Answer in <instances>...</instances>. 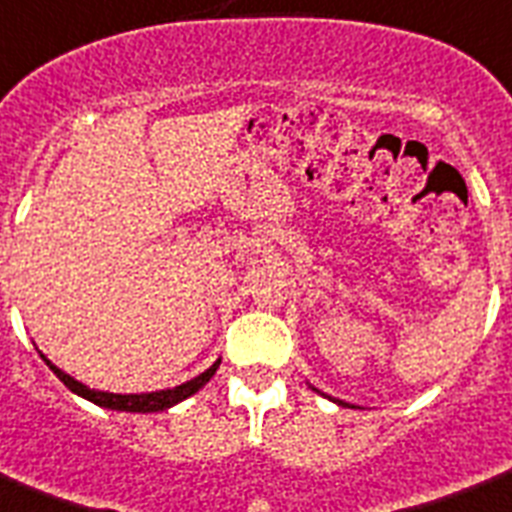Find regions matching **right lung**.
Masks as SVG:
<instances>
[{
    "label": "right lung",
    "instance_id": "1",
    "mask_svg": "<svg viewBox=\"0 0 512 512\" xmlns=\"http://www.w3.org/2000/svg\"><path fill=\"white\" fill-rule=\"evenodd\" d=\"M42 360H45V354H42ZM50 365V370L56 373L61 381H64L66 389H72L74 395L85 397V400H91V403L101 405V408H112V411H128V413H155V411H166L171 405L182 403L190 395H195L201 386L209 381V378L217 373L220 368V362H214L212 368L201 373V376H195L193 381H185V384L174 386V389H161V392H147V395H112V392H96V389H88L80 381H74L72 376H66L64 370H58L56 365L50 360H45Z\"/></svg>",
    "mask_w": 512,
    "mask_h": 512
}]
</instances>
